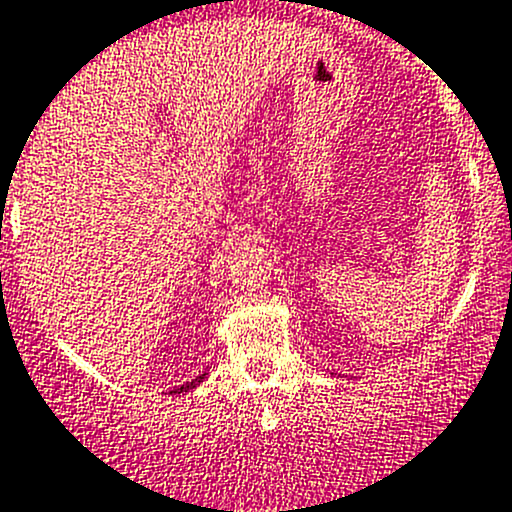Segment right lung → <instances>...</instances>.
<instances>
[{
  "instance_id": "obj_1",
  "label": "right lung",
  "mask_w": 512,
  "mask_h": 512,
  "mask_svg": "<svg viewBox=\"0 0 512 512\" xmlns=\"http://www.w3.org/2000/svg\"><path fill=\"white\" fill-rule=\"evenodd\" d=\"M205 376H208V374H200V376H195L193 381H188V384H183V386H180V389H175L173 394H183V391H190V389H195V386H200V384H203V379H205Z\"/></svg>"
}]
</instances>
